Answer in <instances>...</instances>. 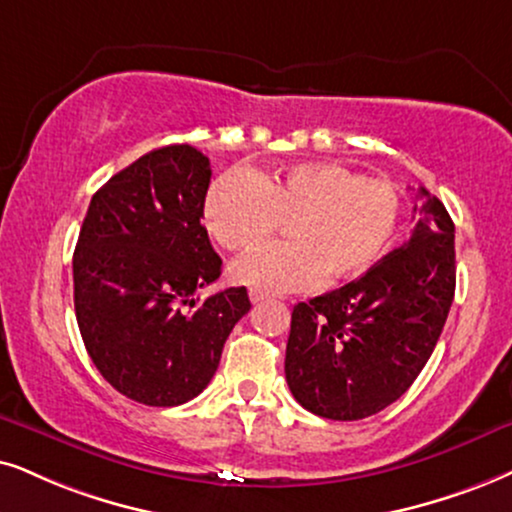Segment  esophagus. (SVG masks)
Instances as JSON below:
<instances>
[{
  "mask_svg": "<svg viewBox=\"0 0 512 512\" xmlns=\"http://www.w3.org/2000/svg\"><path fill=\"white\" fill-rule=\"evenodd\" d=\"M269 293H264V290H250V302L252 304H260L264 300H269Z\"/></svg>",
  "mask_w": 512,
  "mask_h": 512,
  "instance_id": "obj_1",
  "label": "esophagus"
}]
</instances>
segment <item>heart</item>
<instances>
[{
	"mask_svg": "<svg viewBox=\"0 0 512 512\" xmlns=\"http://www.w3.org/2000/svg\"><path fill=\"white\" fill-rule=\"evenodd\" d=\"M401 215L392 181L366 177L342 163H302L276 174L229 170L203 198V224L219 248L245 252L262 245L281 224L288 241L234 264L243 286L302 290L316 278L340 283L380 260Z\"/></svg>",
	"mask_w": 512,
	"mask_h": 512,
	"instance_id": "b5f03b06",
	"label": "heart"
}]
</instances>
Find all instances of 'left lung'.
<instances>
[{
	"label": "left lung",
	"mask_w": 512,
	"mask_h": 512,
	"mask_svg": "<svg viewBox=\"0 0 512 512\" xmlns=\"http://www.w3.org/2000/svg\"><path fill=\"white\" fill-rule=\"evenodd\" d=\"M416 198L409 241L357 281L295 304L286 380L316 416L383 411L413 385L442 335L456 290V229L428 189Z\"/></svg>",
	"instance_id": "8db88e82"
}]
</instances>
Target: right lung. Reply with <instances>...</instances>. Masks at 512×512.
<instances>
[{
    "label": "right lung",
    "instance_id": "1",
    "mask_svg": "<svg viewBox=\"0 0 512 512\" xmlns=\"http://www.w3.org/2000/svg\"><path fill=\"white\" fill-rule=\"evenodd\" d=\"M210 160L189 144L141 155L94 193L73 255L75 316L103 378L146 406L208 387L248 290L200 300L222 260L203 226Z\"/></svg>",
    "mask_w": 512,
    "mask_h": 512
}]
</instances>
